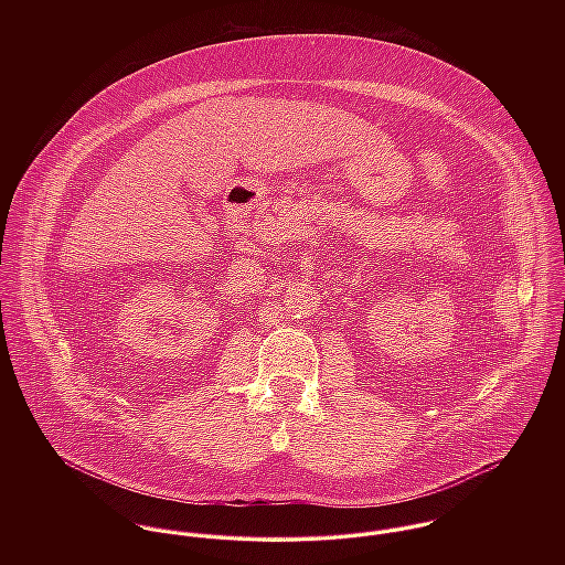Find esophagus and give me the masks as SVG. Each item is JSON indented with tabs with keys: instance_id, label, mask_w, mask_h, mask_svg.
<instances>
[{
	"instance_id": "esophagus-1",
	"label": "esophagus",
	"mask_w": 565,
	"mask_h": 565,
	"mask_svg": "<svg viewBox=\"0 0 565 565\" xmlns=\"http://www.w3.org/2000/svg\"><path fill=\"white\" fill-rule=\"evenodd\" d=\"M41 424H52V422H41Z\"/></svg>"
}]
</instances>
